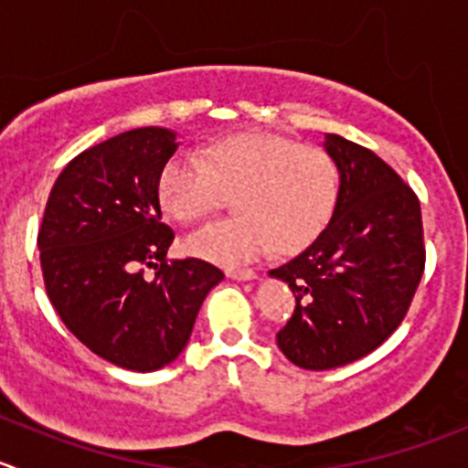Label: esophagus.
<instances>
[{
  "instance_id": "esophagus-1",
  "label": "esophagus",
  "mask_w": 468,
  "mask_h": 468,
  "mask_svg": "<svg viewBox=\"0 0 468 468\" xmlns=\"http://www.w3.org/2000/svg\"><path fill=\"white\" fill-rule=\"evenodd\" d=\"M226 276L233 281H251V279H256V271L253 270H229L226 271Z\"/></svg>"
}]
</instances>
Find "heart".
<instances>
[{"mask_svg": "<svg viewBox=\"0 0 468 468\" xmlns=\"http://www.w3.org/2000/svg\"><path fill=\"white\" fill-rule=\"evenodd\" d=\"M157 194L166 215L183 224L212 215L235 194L239 217L198 229L187 238V251L238 267L271 247L279 253L311 247L334 219L340 176L322 148L247 133L215 142L201 155L174 157Z\"/></svg>", "mask_w": 468, "mask_h": 468, "instance_id": "heart-1", "label": "heart"}]
</instances>
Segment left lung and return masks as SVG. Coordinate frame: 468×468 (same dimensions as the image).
I'll use <instances>...</instances> for the list:
<instances>
[{
    "label": "left lung",
    "instance_id": "left-lung-1",
    "mask_svg": "<svg viewBox=\"0 0 468 468\" xmlns=\"http://www.w3.org/2000/svg\"><path fill=\"white\" fill-rule=\"evenodd\" d=\"M340 197L324 233L270 270L294 294L279 349L303 370H331L378 349L400 326L425 267L416 194L373 151L324 134Z\"/></svg>",
    "mask_w": 468,
    "mask_h": 468
}]
</instances>
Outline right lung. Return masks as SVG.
<instances>
[{"label": "right lung", "instance_id": "1", "mask_svg": "<svg viewBox=\"0 0 468 468\" xmlns=\"http://www.w3.org/2000/svg\"><path fill=\"white\" fill-rule=\"evenodd\" d=\"M174 130L137 128L80 153L54 183L38 230L54 311L80 343L137 373L169 366L224 271L198 258L166 261L160 176ZM156 270L143 276V267Z\"/></svg>", "mask_w": 468, "mask_h": 468}]
</instances>
